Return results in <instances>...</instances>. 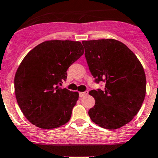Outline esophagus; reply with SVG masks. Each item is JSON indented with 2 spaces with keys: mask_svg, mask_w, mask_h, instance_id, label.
Listing matches in <instances>:
<instances>
[{
  "mask_svg": "<svg viewBox=\"0 0 158 158\" xmlns=\"http://www.w3.org/2000/svg\"><path fill=\"white\" fill-rule=\"evenodd\" d=\"M88 94V91H84V92H80L79 93V96L81 97V98H82V97L84 96H86V95Z\"/></svg>",
  "mask_w": 158,
  "mask_h": 158,
  "instance_id": "obj_1",
  "label": "esophagus"
}]
</instances>
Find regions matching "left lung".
<instances>
[{
	"mask_svg": "<svg viewBox=\"0 0 158 158\" xmlns=\"http://www.w3.org/2000/svg\"><path fill=\"white\" fill-rule=\"evenodd\" d=\"M85 57L97 84L104 89L92 90L95 104L90 119L100 127L114 130L130 122L138 113L146 94V77L135 54L114 39L84 40Z\"/></svg>",
	"mask_w": 158,
	"mask_h": 158,
	"instance_id": "obj_1",
	"label": "left lung"
}]
</instances>
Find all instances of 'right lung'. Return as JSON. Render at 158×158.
Listing matches in <instances>:
<instances>
[{
	"label": "right lung",
	"mask_w": 158,
	"mask_h": 158,
	"mask_svg": "<svg viewBox=\"0 0 158 158\" xmlns=\"http://www.w3.org/2000/svg\"><path fill=\"white\" fill-rule=\"evenodd\" d=\"M84 51L79 41L54 40L40 44L25 56L15 74V90L18 105L31 124L52 129L69 121L79 94L58 85Z\"/></svg>",
	"instance_id": "1"
}]
</instances>
